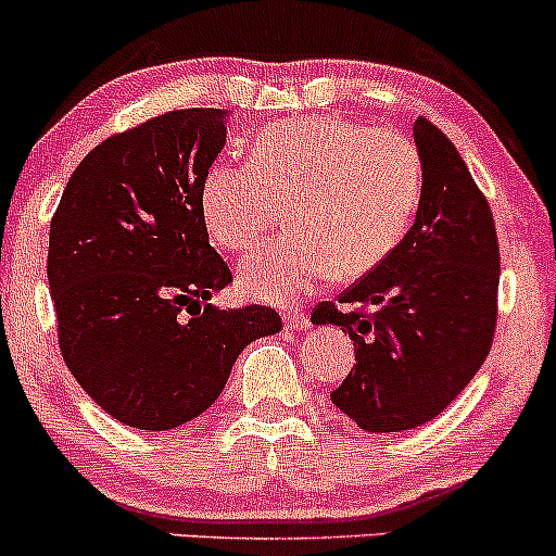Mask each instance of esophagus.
<instances>
[{
  "label": "esophagus",
  "mask_w": 556,
  "mask_h": 556,
  "mask_svg": "<svg viewBox=\"0 0 556 556\" xmlns=\"http://www.w3.org/2000/svg\"><path fill=\"white\" fill-rule=\"evenodd\" d=\"M285 325L288 329H306L311 325V316L303 308H288L285 311Z\"/></svg>",
  "instance_id": "1"
}]
</instances>
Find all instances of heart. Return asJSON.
<instances>
[{"label":"heart","instance_id":"b5f03b06","mask_svg":"<svg viewBox=\"0 0 556 556\" xmlns=\"http://www.w3.org/2000/svg\"><path fill=\"white\" fill-rule=\"evenodd\" d=\"M422 192L417 144L395 129L345 118L266 126L250 166L213 163L200 208L224 250L253 248L282 222L290 231L250 253L240 285L250 295L290 301L334 274L356 279L393 253Z\"/></svg>","mask_w":556,"mask_h":556}]
</instances>
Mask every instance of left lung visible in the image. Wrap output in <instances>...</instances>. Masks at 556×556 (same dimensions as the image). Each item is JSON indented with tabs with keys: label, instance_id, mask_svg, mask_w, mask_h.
I'll return each instance as SVG.
<instances>
[{
	"label": "left lung",
	"instance_id": "8db88e82",
	"mask_svg": "<svg viewBox=\"0 0 556 556\" xmlns=\"http://www.w3.org/2000/svg\"><path fill=\"white\" fill-rule=\"evenodd\" d=\"M422 194L414 227L338 303L314 308L356 348L332 404L367 432L419 427L483 367L496 332L498 240L491 208L459 150L427 118L414 121Z\"/></svg>",
	"mask_w": 556,
	"mask_h": 556
}]
</instances>
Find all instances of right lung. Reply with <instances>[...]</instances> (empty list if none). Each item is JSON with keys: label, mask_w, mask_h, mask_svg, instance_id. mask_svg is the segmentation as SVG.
Returning a JSON list of instances; mask_svg holds the SVG:
<instances>
[{"label": "right lung", "mask_w": 556, "mask_h": 556, "mask_svg": "<svg viewBox=\"0 0 556 556\" xmlns=\"http://www.w3.org/2000/svg\"><path fill=\"white\" fill-rule=\"evenodd\" d=\"M227 113L170 110L97 144L50 224L58 340L71 375L118 422L174 430L222 395L242 348L282 329L268 306L222 311L231 282L200 192Z\"/></svg>", "instance_id": "add662e5"}]
</instances>
